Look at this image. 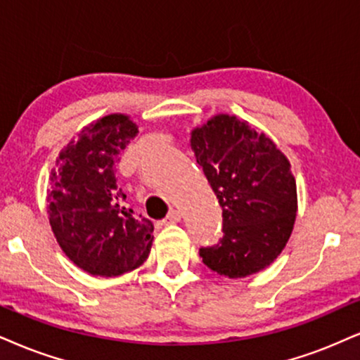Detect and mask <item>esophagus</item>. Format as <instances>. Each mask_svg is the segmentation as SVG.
<instances>
[{"mask_svg": "<svg viewBox=\"0 0 360 360\" xmlns=\"http://www.w3.org/2000/svg\"><path fill=\"white\" fill-rule=\"evenodd\" d=\"M180 217L181 215H180L179 210H170L163 221H165V224H175V221L180 220Z\"/></svg>", "mask_w": 360, "mask_h": 360, "instance_id": "1", "label": "esophagus"}]
</instances>
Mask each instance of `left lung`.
<instances>
[{
	"label": "left lung",
	"instance_id": "1",
	"mask_svg": "<svg viewBox=\"0 0 360 360\" xmlns=\"http://www.w3.org/2000/svg\"><path fill=\"white\" fill-rule=\"evenodd\" d=\"M190 143L221 207L224 237L200 247L205 265L232 278L265 269L285 247L295 221L288 160L264 133L229 115L193 130Z\"/></svg>",
	"mask_w": 360,
	"mask_h": 360
}]
</instances>
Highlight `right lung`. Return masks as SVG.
Returning a JSON list of instances; mask_svg holds the SVG:
<instances>
[{
	"label": "right lung",
	"mask_w": 360,
	"mask_h": 360,
	"mask_svg": "<svg viewBox=\"0 0 360 360\" xmlns=\"http://www.w3.org/2000/svg\"><path fill=\"white\" fill-rule=\"evenodd\" d=\"M136 133L125 115H108L65 146L51 173L53 233L68 259L91 275L117 277L136 269L152 248V221L133 217L117 184L120 153Z\"/></svg>",
	"instance_id": "right-lung-1"
}]
</instances>
